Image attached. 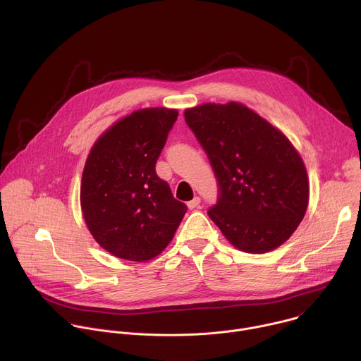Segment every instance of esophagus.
<instances>
[{
  "label": "esophagus",
  "mask_w": 361,
  "mask_h": 361,
  "mask_svg": "<svg viewBox=\"0 0 361 361\" xmlns=\"http://www.w3.org/2000/svg\"><path fill=\"white\" fill-rule=\"evenodd\" d=\"M200 202H201V198H200V197H194L191 201H188V202H187V205H188V209H190V210H194V209H197V207H198Z\"/></svg>",
  "instance_id": "1"
}]
</instances>
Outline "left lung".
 <instances>
[{
  "mask_svg": "<svg viewBox=\"0 0 361 361\" xmlns=\"http://www.w3.org/2000/svg\"><path fill=\"white\" fill-rule=\"evenodd\" d=\"M219 184L209 217L238 250L263 254L281 245L308 205L304 163L287 137L238 102L184 113Z\"/></svg>",
  "mask_w": 361,
  "mask_h": 361,
  "instance_id": "8db88e82",
  "label": "left lung"
}]
</instances>
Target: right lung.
Listing matches in <instances>:
<instances>
[{
  "label": "right lung",
  "instance_id": "add662e5",
  "mask_svg": "<svg viewBox=\"0 0 361 361\" xmlns=\"http://www.w3.org/2000/svg\"><path fill=\"white\" fill-rule=\"evenodd\" d=\"M177 110L144 109L116 123L91 148L81 209L95 241L113 255L147 262L173 240L187 205L156 173Z\"/></svg>",
  "mask_w": 361,
  "mask_h": 361
}]
</instances>
